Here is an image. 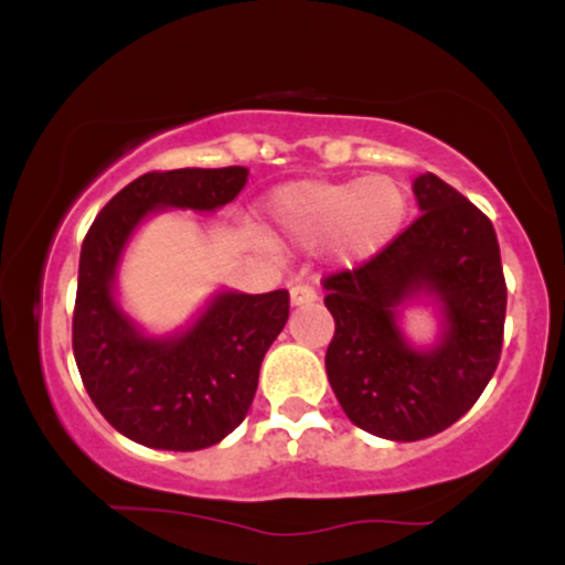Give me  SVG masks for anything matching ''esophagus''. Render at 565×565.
Masks as SVG:
<instances>
[{"mask_svg":"<svg viewBox=\"0 0 565 565\" xmlns=\"http://www.w3.org/2000/svg\"><path fill=\"white\" fill-rule=\"evenodd\" d=\"M289 297H291V305H297V308H302V305H313L316 297H319V295H316V289L310 287V284L300 281V284H291Z\"/></svg>","mask_w":565,"mask_h":565,"instance_id":"obj_1","label":"esophagus"}]
</instances>
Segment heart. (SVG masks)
<instances>
[{
  "label": "heart",
  "mask_w": 565,
  "mask_h": 565,
  "mask_svg": "<svg viewBox=\"0 0 565 565\" xmlns=\"http://www.w3.org/2000/svg\"><path fill=\"white\" fill-rule=\"evenodd\" d=\"M404 215V191L380 178L295 183L270 199V217L284 236L300 244H319L337 236L345 257H366L382 249L401 228Z\"/></svg>",
  "instance_id": "1"
}]
</instances>
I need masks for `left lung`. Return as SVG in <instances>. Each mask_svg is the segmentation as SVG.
I'll list each match as a JSON object with an SVG mask.
<instances>
[{
    "label": "left lung",
    "mask_w": 565,
    "mask_h": 565,
    "mask_svg": "<svg viewBox=\"0 0 565 565\" xmlns=\"http://www.w3.org/2000/svg\"><path fill=\"white\" fill-rule=\"evenodd\" d=\"M412 188L423 215L359 268L321 281L334 316L329 385L350 423L387 440L438 436L470 412L497 372L508 310L491 220L438 174ZM417 290H433L447 316L445 340L423 354L394 327Z\"/></svg>",
    "instance_id": "8db88e82"
}]
</instances>
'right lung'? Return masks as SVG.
<instances>
[{"label":"right lung","mask_w":565,"mask_h":565,"mask_svg":"<svg viewBox=\"0 0 565 565\" xmlns=\"http://www.w3.org/2000/svg\"><path fill=\"white\" fill-rule=\"evenodd\" d=\"M246 167L146 172L121 188L82 244L74 359L97 412L135 444L167 451L215 446L244 423L265 350L289 319V291L220 295L183 337L148 340L121 316L111 281L127 238L159 206L217 210L246 185Z\"/></svg>","instance_id":"right-lung-1"}]
</instances>
